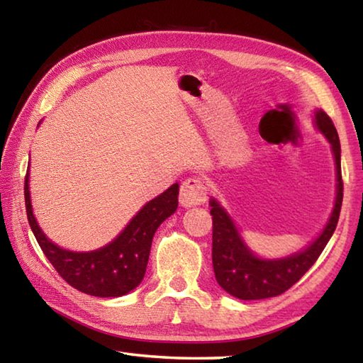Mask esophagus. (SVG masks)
I'll list each match as a JSON object with an SVG mask.
<instances>
[{"instance_id": "34e87169", "label": "esophagus", "mask_w": 363, "mask_h": 363, "mask_svg": "<svg viewBox=\"0 0 363 363\" xmlns=\"http://www.w3.org/2000/svg\"><path fill=\"white\" fill-rule=\"evenodd\" d=\"M179 201L184 208H192L203 205L206 201V189L199 177H189L182 182Z\"/></svg>"}]
</instances>
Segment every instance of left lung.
<instances>
[{
  "label": "left lung",
  "instance_id": "left-lung-1",
  "mask_svg": "<svg viewBox=\"0 0 363 363\" xmlns=\"http://www.w3.org/2000/svg\"><path fill=\"white\" fill-rule=\"evenodd\" d=\"M314 126L328 140L336 164V196L327 224L304 250L285 257L257 256L242 238L235 220L225 208L211 196L213 216V269L219 286L233 298L243 301L274 298L291 288L309 270L336 229L342 203L341 145L336 128L322 108L314 110Z\"/></svg>",
  "mask_w": 363,
  "mask_h": 363
}]
</instances>
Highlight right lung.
Instances as JSON below:
<instances>
[{"label": "right lung", "instance_id": "add662e5", "mask_svg": "<svg viewBox=\"0 0 363 363\" xmlns=\"http://www.w3.org/2000/svg\"><path fill=\"white\" fill-rule=\"evenodd\" d=\"M28 182L30 167L23 187L27 218L43 253L67 284L97 298L123 296L143 281L149 262L152 238L160 224L176 211L179 195V184L176 182L163 194L147 201L125 229L106 247L93 251H70L49 240L41 230L33 214Z\"/></svg>", "mask_w": 363, "mask_h": 363}]
</instances>
